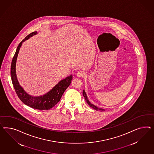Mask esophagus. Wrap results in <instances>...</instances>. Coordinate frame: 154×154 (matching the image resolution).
Instances as JSON below:
<instances>
[{"mask_svg":"<svg viewBox=\"0 0 154 154\" xmlns=\"http://www.w3.org/2000/svg\"><path fill=\"white\" fill-rule=\"evenodd\" d=\"M85 75V73L84 72H83V71H78V72L76 73V75H77L78 77H83V75Z\"/></svg>","mask_w":154,"mask_h":154,"instance_id":"obj_1","label":"esophagus"}]
</instances>
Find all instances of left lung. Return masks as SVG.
<instances>
[{"mask_svg": "<svg viewBox=\"0 0 154 154\" xmlns=\"http://www.w3.org/2000/svg\"><path fill=\"white\" fill-rule=\"evenodd\" d=\"M83 95L84 96V97H85V100H86V101L87 102V103H88V105H89L90 106V107H91L93 109H94L95 110H100L101 112H103V111H105V110L104 109L100 108H98L97 106H96L95 105H94V104H91V103H90V101L88 100V96H87V94H86V92L85 91L83 90Z\"/></svg>", "mask_w": 154, "mask_h": 154, "instance_id": "left-lung-1", "label": "left lung"}]
</instances>
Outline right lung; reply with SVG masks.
Returning <instances> with one entry per match:
<instances>
[{
  "mask_svg": "<svg viewBox=\"0 0 154 154\" xmlns=\"http://www.w3.org/2000/svg\"><path fill=\"white\" fill-rule=\"evenodd\" d=\"M37 33L36 31L30 33L19 44L12 61L11 75L13 85L17 96L25 105L32 108L38 110H49L52 108L60 101L63 93L70 85L73 79V76L72 75H70L66 79L60 81L49 91L42 95L31 96L25 91L17 79L16 68L17 57L22 43Z\"/></svg>",
  "mask_w": 154,
  "mask_h": 154,
  "instance_id": "right-lung-1",
  "label": "right lung"
}]
</instances>
